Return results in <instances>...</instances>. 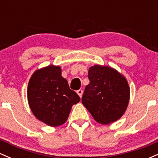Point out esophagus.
<instances>
[{
  "label": "esophagus",
  "instance_id": "obj_1",
  "mask_svg": "<svg viewBox=\"0 0 158 158\" xmlns=\"http://www.w3.org/2000/svg\"><path fill=\"white\" fill-rule=\"evenodd\" d=\"M77 93L78 94V95H79V97H82V94H83V90H81V89H79V90H78L77 91Z\"/></svg>",
  "mask_w": 158,
  "mask_h": 158
}]
</instances>
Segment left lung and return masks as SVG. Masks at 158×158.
I'll use <instances>...</instances> for the list:
<instances>
[{"label":"left lung","mask_w":158,"mask_h":158,"mask_svg":"<svg viewBox=\"0 0 158 158\" xmlns=\"http://www.w3.org/2000/svg\"><path fill=\"white\" fill-rule=\"evenodd\" d=\"M89 84L85 87L81 102L94 119L108 125L124 114L130 99L126 79L117 70L94 65L88 70Z\"/></svg>","instance_id":"obj_1"}]
</instances>
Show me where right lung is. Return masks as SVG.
Returning <instances> with one entry per match:
<instances>
[{
    "mask_svg": "<svg viewBox=\"0 0 158 158\" xmlns=\"http://www.w3.org/2000/svg\"><path fill=\"white\" fill-rule=\"evenodd\" d=\"M27 99L36 118L52 127L64 124L72 106L80 101L61 77L60 67L52 64L34 72L29 81Z\"/></svg>",
    "mask_w": 158,
    "mask_h": 158,
    "instance_id": "1",
    "label": "right lung"
}]
</instances>
